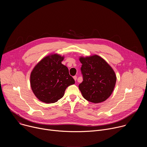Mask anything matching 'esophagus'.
<instances>
[{"label":"esophagus","instance_id":"1","mask_svg":"<svg viewBox=\"0 0 147 147\" xmlns=\"http://www.w3.org/2000/svg\"><path fill=\"white\" fill-rule=\"evenodd\" d=\"M73 78H74V80L75 81H76V80H77V76H74V77H73Z\"/></svg>","mask_w":147,"mask_h":147}]
</instances>
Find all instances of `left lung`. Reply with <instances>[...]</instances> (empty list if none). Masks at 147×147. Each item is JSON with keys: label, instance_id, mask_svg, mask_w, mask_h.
Returning a JSON list of instances; mask_svg holds the SVG:
<instances>
[{"label": "left lung", "instance_id": "left-lung-1", "mask_svg": "<svg viewBox=\"0 0 147 147\" xmlns=\"http://www.w3.org/2000/svg\"><path fill=\"white\" fill-rule=\"evenodd\" d=\"M83 81L78 87L82 96L96 103L107 100L112 94L116 81L112 68L98 55L80 58Z\"/></svg>", "mask_w": 147, "mask_h": 147}]
</instances>
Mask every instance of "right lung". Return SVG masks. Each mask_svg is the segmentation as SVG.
Instances as JSON below:
<instances>
[{
    "label": "right lung",
    "instance_id": "add662e5",
    "mask_svg": "<svg viewBox=\"0 0 147 147\" xmlns=\"http://www.w3.org/2000/svg\"><path fill=\"white\" fill-rule=\"evenodd\" d=\"M63 59L57 54L50 55L42 59L32 70L31 87L39 100L55 103L63 96L67 87L75 83L68 68L61 64Z\"/></svg>",
    "mask_w": 147,
    "mask_h": 147
}]
</instances>
